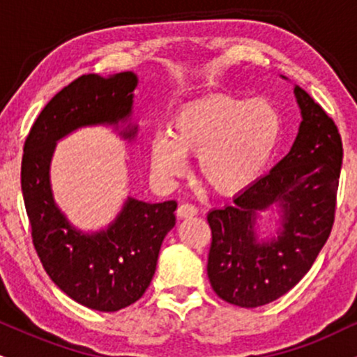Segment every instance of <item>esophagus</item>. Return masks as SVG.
I'll use <instances>...</instances> for the list:
<instances>
[{
    "label": "esophagus",
    "instance_id": "esophagus-1",
    "mask_svg": "<svg viewBox=\"0 0 357 357\" xmlns=\"http://www.w3.org/2000/svg\"><path fill=\"white\" fill-rule=\"evenodd\" d=\"M197 214V208L196 206H192V204H181L178 208V216L181 218V220H188V218H192V216H196Z\"/></svg>",
    "mask_w": 357,
    "mask_h": 357
}]
</instances>
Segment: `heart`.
Masks as SVG:
<instances>
[{"mask_svg":"<svg viewBox=\"0 0 357 357\" xmlns=\"http://www.w3.org/2000/svg\"><path fill=\"white\" fill-rule=\"evenodd\" d=\"M281 128V116L268 100L208 94L176 111L171 132L153 136V171L162 181H173L186 173L188 153H192L208 186L236 195L263 173L276 151Z\"/></svg>","mask_w":357,"mask_h":357,"instance_id":"b5f03b06","label":"heart"}]
</instances>
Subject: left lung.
<instances>
[{
    "instance_id": "left-lung-1",
    "label": "left lung",
    "mask_w": 357,
    "mask_h": 357,
    "mask_svg": "<svg viewBox=\"0 0 357 357\" xmlns=\"http://www.w3.org/2000/svg\"><path fill=\"white\" fill-rule=\"evenodd\" d=\"M294 96L301 123L289 153L238 192L234 204L208 213L213 233L208 278L214 293L234 306L259 307L293 289L311 269L333 227L341 136L326 111L298 84ZM274 207L278 226L263 236L257 221Z\"/></svg>"
}]
</instances>
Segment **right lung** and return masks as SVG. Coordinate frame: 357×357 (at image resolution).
Segmentation results:
<instances>
[{"mask_svg":"<svg viewBox=\"0 0 357 357\" xmlns=\"http://www.w3.org/2000/svg\"><path fill=\"white\" fill-rule=\"evenodd\" d=\"M137 83L132 71L79 76L43 108L21 162V190L43 268L73 301L101 312L131 306L148 289L162 239L176 225L178 203H146L128 196L108 226L86 233L56 204L51 160L58 141L81 128L109 126L128 143L135 141Z\"/></svg>","mask_w":357,"mask_h":357,"instance_id":"add662e5","label":"right lung"}]
</instances>
